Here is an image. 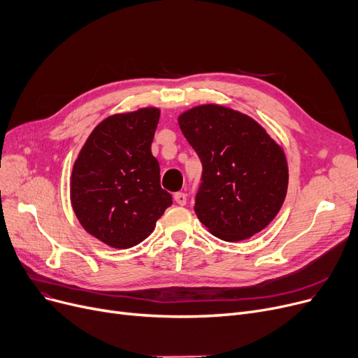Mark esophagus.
<instances>
[{
    "label": "esophagus",
    "instance_id": "34e87169",
    "mask_svg": "<svg viewBox=\"0 0 358 358\" xmlns=\"http://www.w3.org/2000/svg\"><path fill=\"white\" fill-rule=\"evenodd\" d=\"M173 198H175V201L179 203V206H185L186 203V194H183V192H176L175 195H173Z\"/></svg>",
    "mask_w": 358,
    "mask_h": 358
}]
</instances>
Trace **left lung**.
Returning a JSON list of instances; mask_svg holds the SVG:
<instances>
[{
	"mask_svg": "<svg viewBox=\"0 0 358 358\" xmlns=\"http://www.w3.org/2000/svg\"><path fill=\"white\" fill-rule=\"evenodd\" d=\"M202 163L195 213L215 237L241 242L264 230L288 188L282 147L246 113L207 103L178 116Z\"/></svg>",
	"mask_w": 358,
	"mask_h": 358,
	"instance_id": "left-lung-1",
	"label": "left lung"
}]
</instances>
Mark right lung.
Wrapping results in <instances>:
<instances>
[{
  "instance_id": "add662e5",
  "label": "right lung",
  "mask_w": 358,
  "mask_h": 358,
  "mask_svg": "<svg viewBox=\"0 0 358 358\" xmlns=\"http://www.w3.org/2000/svg\"><path fill=\"white\" fill-rule=\"evenodd\" d=\"M159 119L155 106L108 116L90 132L74 162V214L84 230L110 248L129 249L145 241L172 206L151 152Z\"/></svg>"
}]
</instances>
